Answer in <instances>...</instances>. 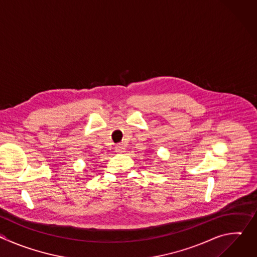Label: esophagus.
Returning <instances> with one entry per match:
<instances>
[{"label": "esophagus", "instance_id": "obj_1", "mask_svg": "<svg viewBox=\"0 0 257 257\" xmlns=\"http://www.w3.org/2000/svg\"><path fill=\"white\" fill-rule=\"evenodd\" d=\"M115 149H116V152L119 153V154H123L125 152V148H124L123 144H117Z\"/></svg>", "mask_w": 257, "mask_h": 257}]
</instances>
